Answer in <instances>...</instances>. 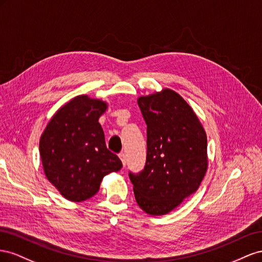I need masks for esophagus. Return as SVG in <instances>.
<instances>
[{
    "instance_id": "obj_1",
    "label": "esophagus",
    "mask_w": 262,
    "mask_h": 262,
    "mask_svg": "<svg viewBox=\"0 0 262 262\" xmlns=\"http://www.w3.org/2000/svg\"><path fill=\"white\" fill-rule=\"evenodd\" d=\"M119 159H121V161H122V163H123V167H125L126 166V157H125V154L124 152H122V154H119Z\"/></svg>"
}]
</instances>
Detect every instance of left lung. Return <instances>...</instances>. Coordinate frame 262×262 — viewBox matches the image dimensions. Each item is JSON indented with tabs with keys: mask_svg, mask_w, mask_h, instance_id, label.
Wrapping results in <instances>:
<instances>
[{
	"mask_svg": "<svg viewBox=\"0 0 262 262\" xmlns=\"http://www.w3.org/2000/svg\"><path fill=\"white\" fill-rule=\"evenodd\" d=\"M147 124V159L129 173L139 207L149 215L170 213L195 193L208 167L207 137L195 112L173 90L137 100Z\"/></svg>",
	"mask_w": 262,
	"mask_h": 262,
	"instance_id": "1",
	"label": "left lung"
}]
</instances>
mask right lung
Instances as JSON below:
<instances>
[{
    "mask_svg": "<svg viewBox=\"0 0 262 262\" xmlns=\"http://www.w3.org/2000/svg\"><path fill=\"white\" fill-rule=\"evenodd\" d=\"M108 103L82 94L52 115L39 139V154L47 180L71 202L92 198L103 178L123 167L106 148L99 118Z\"/></svg>",
    "mask_w": 262,
    "mask_h": 262,
    "instance_id": "obj_1",
    "label": "right lung"
}]
</instances>
